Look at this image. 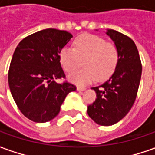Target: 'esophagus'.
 <instances>
[{"label": "esophagus", "instance_id": "34e87169", "mask_svg": "<svg viewBox=\"0 0 155 155\" xmlns=\"http://www.w3.org/2000/svg\"><path fill=\"white\" fill-rule=\"evenodd\" d=\"M85 90H86V88H85V87H77V91L81 92V91H85Z\"/></svg>", "mask_w": 155, "mask_h": 155}]
</instances>
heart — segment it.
<instances>
[{
  "instance_id": "1",
  "label": "heart",
  "mask_w": 155,
  "mask_h": 155,
  "mask_svg": "<svg viewBox=\"0 0 155 155\" xmlns=\"http://www.w3.org/2000/svg\"><path fill=\"white\" fill-rule=\"evenodd\" d=\"M74 48H64L60 53V61L68 72L78 68L84 61L85 68L72 72L68 80L76 85L91 83L96 78L105 81L117 66L119 53L116 46L102 37L84 34L74 40Z\"/></svg>"
}]
</instances>
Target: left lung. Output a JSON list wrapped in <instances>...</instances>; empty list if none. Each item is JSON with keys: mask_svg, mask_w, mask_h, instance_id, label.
<instances>
[{"mask_svg": "<svg viewBox=\"0 0 155 155\" xmlns=\"http://www.w3.org/2000/svg\"><path fill=\"white\" fill-rule=\"evenodd\" d=\"M106 35L116 46L119 61L111 77L102 85L92 87L96 99L87 107V114L97 124L111 126L123 119L134 103L142 67L133 40L113 29H107Z\"/></svg>", "mask_w": 155, "mask_h": 155, "instance_id": "obj_1", "label": "left lung"}]
</instances>
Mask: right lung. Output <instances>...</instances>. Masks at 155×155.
<instances>
[{
	"instance_id": "add662e5",
	"label": "right lung",
	"mask_w": 155,
	"mask_h": 155,
	"mask_svg": "<svg viewBox=\"0 0 155 155\" xmlns=\"http://www.w3.org/2000/svg\"><path fill=\"white\" fill-rule=\"evenodd\" d=\"M72 37L67 31L43 29L24 38L15 50L9 89L20 111L32 121L44 123L56 117L66 96L76 90L70 83L55 81L65 77L60 53Z\"/></svg>"
}]
</instances>
